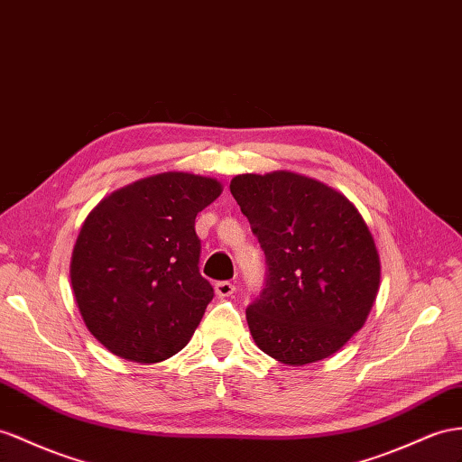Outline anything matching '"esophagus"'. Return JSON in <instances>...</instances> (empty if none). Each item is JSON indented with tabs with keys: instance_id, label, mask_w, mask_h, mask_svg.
<instances>
[{
	"instance_id": "1",
	"label": "esophagus",
	"mask_w": 462,
	"mask_h": 462,
	"mask_svg": "<svg viewBox=\"0 0 462 462\" xmlns=\"http://www.w3.org/2000/svg\"><path fill=\"white\" fill-rule=\"evenodd\" d=\"M234 291H236V287L232 285L230 281H218L217 285H215V292H217L218 299H228V297H232Z\"/></svg>"
}]
</instances>
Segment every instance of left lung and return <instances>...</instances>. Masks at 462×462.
<instances>
[{
    "label": "left lung",
    "instance_id": "1",
    "mask_svg": "<svg viewBox=\"0 0 462 462\" xmlns=\"http://www.w3.org/2000/svg\"><path fill=\"white\" fill-rule=\"evenodd\" d=\"M267 257L265 289L245 310L255 346L291 366L332 357L365 326L381 257L351 200L322 181L279 170L230 181Z\"/></svg>",
    "mask_w": 462,
    "mask_h": 462
}]
</instances>
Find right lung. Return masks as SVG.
Masks as SVG:
<instances>
[{"label":"right lung","mask_w":462,"mask_h":462,"mask_svg":"<svg viewBox=\"0 0 462 462\" xmlns=\"http://www.w3.org/2000/svg\"><path fill=\"white\" fill-rule=\"evenodd\" d=\"M215 177L163 171L116 189L81 224L69 281L86 328L113 355L160 363L181 351L215 297L199 273L195 218Z\"/></svg>","instance_id":"1"}]
</instances>
